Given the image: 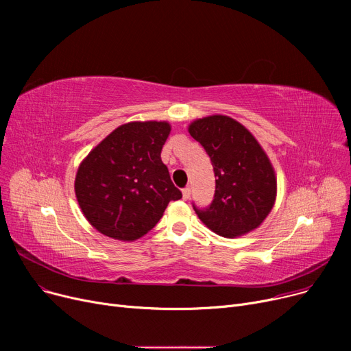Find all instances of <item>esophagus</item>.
I'll return each mask as SVG.
<instances>
[{
    "label": "esophagus",
    "instance_id": "34e87169",
    "mask_svg": "<svg viewBox=\"0 0 351 351\" xmlns=\"http://www.w3.org/2000/svg\"><path fill=\"white\" fill-rule=\"evenodd\" d=\"M182 197H183V200H188L191 197V188L182 189Z\"/></svg>",
    "mask_w": 351,
    "mask_h": 351
}]
</instances>
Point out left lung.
<instances>
[{
  "label": "left lung",
  "mask_w": 351,
  "mask_h": 351,
  "mask_svg": "<svg viewBox=\"0 0 351 351\" xmlns=\"http://www.w3.org/2000/svg\"><path fill=\"white\" fill-rule=\"evenodd\" d=\"M188 131L205 147L216 176L212 205L196 215L219 236L234 239L259 228L278 196V179L261 143L246 126L226 115L191 122Z\"/></svg>",
  "instance_id": "obj_1"
}]
</instances>
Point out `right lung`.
Here are the masks:
<instances>
[{"mask_svg":"<svg viewBox=\"0 0 351 351\" xmlns=\"http://www.w3.org/2000/svg\"><path fill=\"white\" fill-rule=\"evenodd\" d=\"M166 121H134L114 129L81 162L78 205L99 233L134 242L155 228L182 193L160 159L171 134Z\"/></svg>","mask_w":351,"mask_h":351,"instance_id":"1","label":"right lung"}]
</instances>
